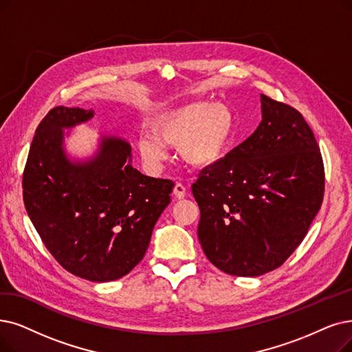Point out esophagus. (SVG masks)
<instances>
[{
  "label": "esophagus",
  "mask_w": 352,
  "mask_h": 352,
  "mask_svg": "<svg viewBox=\"0 0 352 352\" xmlns=\"http://www.w3.org/2000/svg\"><path fill=\"white\" fill-rule=\"evenodd\" d=\"M185 195H186V188L177 182V184L175 185V188H173V196H175L176 199H184Z\"/></svg>",
  "instance_id": "34e87169"
}]
</instances>
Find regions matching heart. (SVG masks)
<instances>
[{
  "label": "heart",
  "mask_w": 352,
  "mask_h": 352,
  "mask_svg": "<svg viewBox=\"0 0 352 352\" xmlns=\"http://www.w3.org/2000/svg\"><path fill=\"white\" fill-rule=\"evenodd\" d=\"M150 131L138 135L137 148L151 168H162L168 159L164 144L179 147L188 164L209 167L225 156L231 144L234 116L225 104L195 101L154 117Z\"/></svg>",
  "instance_id": "heart-1"
}]
</instances>
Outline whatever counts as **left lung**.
Here are the masks:
<instances>
[{"instance_id": "obj_1", "label": "left lung", "mask_w": 352, "mask_h": 352, "mask_svg": "<svg viewBox=\"0 0 352 352\" xmlns=\"http://www.w3.org/2000/svg\"><path fill=\"white\" fill-rule=\"evenodd\" d=\"M261 112L257 130L192 185L205 256L231 276L282 265L303 241L325 190L322 154L300 112L263 94Z\"/></svg>"}]
</instances>
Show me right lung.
Returning <instances> with one entry per match:
<instances>
[{"mask_svg": "<svg viewBox=\"0 0 352 352\" xmlns=\"http://www.w3.org/2000/svg\"><path fill=\"white\" fill-rule=\"evenodd\" d=\"M92 117V109L82 108L47 112L25 162L23 199L54 260L69 273L102 283L142 261L175 184L140 173L130 164V144L117 137L102 138L92 160L70 162L63 129Z\"/></svg>", "mask_w": 352, "mask_h": 352, "instance_id": "obj_1", "label": "right lung"}]
</instances>
